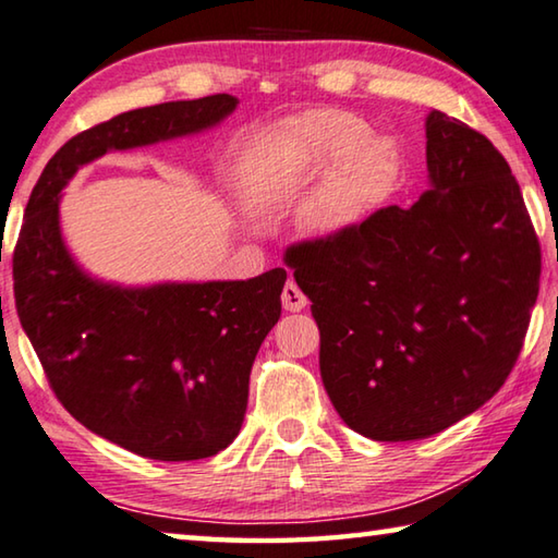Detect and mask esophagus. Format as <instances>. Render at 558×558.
Segmentation results:
<instances>
[{"label":"esophagus","mask_w":558,"mask_h":558,"mask_svg":"<svg viewBox=\"0 0 558 558\" xmlns=\"http://www.w3.org/2000/svg\"><path fill=\"white\" fill-rule=\"evenodd\" d=\"M280 300H282V307H286L288 313H300L307 307V298L303 295V290H300L293 280L286 282Z\"/></svg>","instance_id":"1"}]
</instances>
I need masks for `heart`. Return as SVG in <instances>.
Returning <instances> with one entry per match:
<instances>
[{"label":"heart","instance_id":"b5f03b06","mask_svg":"<svg viewBox=\"0 0 558 558\" xmlns=\"http://www.w3.org/2000/svg\"><path fill=\"white\" fill-rule=\"evenodd\" d=\"M365 121L338 109H313L280 131V156L298 168L332 162L305 206L315 231L342 233L390 196L400 175V151L390 138L363 136Z\"/></svg>","mask_w":558,"mask_h":558}]
</instances>
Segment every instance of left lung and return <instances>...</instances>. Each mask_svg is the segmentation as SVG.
I'll use <instances>...</instances> for the list:
<instances>
[{
  "mask_svg": "<svg viewBox=\"0 0 558 558\" xmlns=\"http://www.w3.org/2000/svg\"><path fill=\"white\" fill-rule=\"evenodd\" d=\"M429 189L412 208L286 253L320 327V377L375 441L437 435L499 392L538 295L542 251L509 163L429 111Z\"/></svg>",
  "mask_w": 558,
  "mask_h": 558,
  "instance_id": "left-lung-1",
  "label": "left lung"
}]
</instances>
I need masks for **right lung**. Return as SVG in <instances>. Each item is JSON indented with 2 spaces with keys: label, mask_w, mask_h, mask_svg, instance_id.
Here are the masks:
<instances>
[{
  "label": "right lung",
  "mask_w": 558,
  "mask_h": 558,
  "mask_svg": "<svg viewBox=\"0 0 558 558\" xmlns=\"http://www.w3.org/2000/svg\"><path fill=\"white\" fill-rule=\"evenodd\" d=\"M235 109L231 94L168 101L66 141L34 185L14 251L16 313L59 402L94 435L161 462L214 457L238 437L253 360L278 323L288 272L101 280L69 251L61 193L96 158L203 134Z\"/></svg>",
  "instance_id": "obj_1"
}]
</instances>
